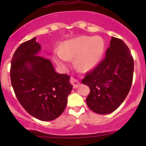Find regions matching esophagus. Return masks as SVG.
I'll return each mask as SVG.
<instances>
[{
  "instance_id": "obj_1",
  "label": "esophagus",
  "mask_w": 146,
  "mask_h": 146,
  "mask_svg": "<svg viewBox=\"0 0 146 146\" xmlns=\"http://www.w3.org/2000/svg\"><path fill=\"white\" fill-rule=\"evenodd\" d=\"M70 83L73 85V88H77L80 85V82H78V80H77L76 79L73 78H70Z\"/></svg>"
}]
</instances>
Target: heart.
I'll list each match as a JSON object with an SVG mask.
<instances>
[{
    "mask_svg": "<svg viewBox=\"0 0 146 146\" xmlns=\"http://www.w3.org/2000/svg\"><path fill=\"white\" fill-rule=\"evenodd\" d=\"M105 49V42L100 36H81L66 41L61 49L54 52V59L57 65L66 67L69 59L76 57L75 64L78 69L88 71L100 61Z\"/></svg>",
    "mask_w": 146,
    "mask_h": 146,
    "instance_id": "heart-1",
    "label": "heart"
}]
</instances>
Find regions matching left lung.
<instances>
[{"mask_svg":"<svg viewBox=\"0 0 146 146\" xmlns=\"http://www.w3.org/2000/svg\"><path fill=\"white\" fill-rule=\"evenodd\" d=\"M133 66L129 47L121 39L112 36L105 58L82 80L90 90L86 99L88 107L100 114L117 110L131 89Z\"/></svg>","mask_w":146,"mask_h":146,"instance_id":"8db88e82","label":"left lung"}]
</instances>
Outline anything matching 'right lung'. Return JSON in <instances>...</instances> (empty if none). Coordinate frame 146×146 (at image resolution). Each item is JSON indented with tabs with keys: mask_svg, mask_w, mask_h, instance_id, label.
<instances>
[{
	"mask_svg": "<svg viewBox=\"0 0 146 146\" xmlns=\"http://www.w3.org/2000/svg\"><path fill=\"white\" fill-rule=\"evenodd\" d=\"M40 50L36 37L20 44L12 58L10 75L23 108L32 117L47 121L62 114L73 85L70 76L57 73L50 60L37 56Z\"/></svg>",
	"mask_w": 146,
	"mask_h": 146,
	"instance_id": "add662e5",
	"label": "right lung"
}]
</instances>
